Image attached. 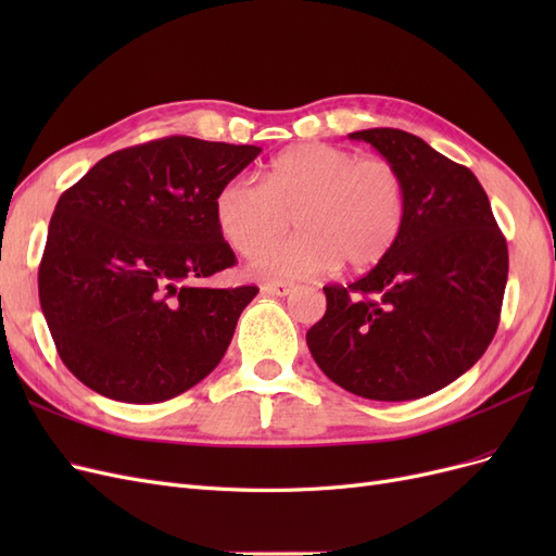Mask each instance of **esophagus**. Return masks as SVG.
<instances>
[{
  "mask_svg": "<svg viewBox=\"0 0 556 556\" xmlns=\"http://www.w3.org/2000/svg\"><path fill=\"white\" fill-rule=\"evenodd\" d=\"M292 292H294L292 282H266V285H262V294H268V296H288Z\"/></svg>",
  "mask_w": 556,
  "mask_h": 556,
  "instance_id": "1",
  "label": "esophagus"
}]
</instances>
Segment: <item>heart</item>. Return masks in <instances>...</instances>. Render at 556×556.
Returning a JSON list of instances; mask_svg holds the SVG:
<instances>
[{
    "instance_id": "b5f03b06",
    "label": "heart",
    "mask_w": 556,
    "mask_h": 556,
    "mask_svg": "<svg viewBox=\"0 0 556 556\" xmlns=\"http://www.w3.org/2000/svg\"><path fill=\"white\" fill-rule=\"evenodd\" d=\"M298 215L302 231L265 241ZM215 227L260 280L294 282L333 271H366L387 257L406 220V185L396 166L329 143H299L266 166L264 185L233 176L213 199Z\"/></svg>"
}]
</instances>
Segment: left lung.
<instances>
[{"mask_svg":"<svg viewBox=\"0 0 556 556\" xmlns=\"http://www.w3.org/2000/svg\"><path fill=\"white\" fill-rule=\"evenodd\" d=\"M371 143L406 185L394 248L348 288H325L327 313L306 343L323 374L374 401L443 390L490 348L508 280V245L482 185L415 134L376 127Z\"/></svg>","mask_w":556,"mask_h":556,"instance_id":"8db88e82","label":"left lung"}]
</instances>
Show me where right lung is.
<instances>
[{"label": "right lung", "mask_w": 556, "mask_h": 556, "mask_svg": "<svg viewBox=\"0 0 556 556\" xmlns=\"http://www.w3.org/2000/svg\"><path fill=\"white\" fill-rule=\"evenodd\" d=\"M262 153L166 137L99 160L48 225L39 301L64 366L113 401L160 403L220 364L252 285L204 288L237 264L213 199Z\"/></svg>", "instance_id": "add662e5"}]
</instances>
